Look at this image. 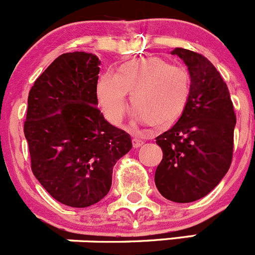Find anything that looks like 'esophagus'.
Here are the masks:
<instances>
[{
  "instance_id": "esophagus-1",
  "label": "esophagus",
  "mask_w": 255,
  "mask_h": 255,
  "mask_svg": "<svg viewBox=\"0 0 255 255\" xmlns=\"http://www.w3.org/2000/svg\"><path fill=\"white\" fill-rule=\"evenodd\" d=\"M142 144H144V141H142V140L136 139V137H135V139H132V146L134 147H140Z\"/></svg>"
}]
</instances>
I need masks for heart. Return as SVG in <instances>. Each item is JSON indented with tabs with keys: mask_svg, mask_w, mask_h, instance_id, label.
<instances>
[{
	"mask_svg": "<svg viewBox=\"0 0 255 255\" xmlns=\"http://www.w3.org/2000/svg\"><path fill=\"white\" fill-rule=\"evenodd\" d=\"M191 93V75L183 65L160 57L126 61L116 71L104 72L96 84V98L105 118L114 125L126 113V94L135 118L156 128L175 123L185 110Z\"/></svg>",
	"mask_w": 255,
	"mask_h": 255,
	"instance_id": "heart-1",
	"label": "heart"
}]
</instances>
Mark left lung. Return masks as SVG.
Here are the masks:
<instances>
[{
	"instance_id": "left-lung-1",
	"label": "left lung",
	"mask_w": 255,
	"mask_h": 255,
	"mask_svg": "<svg viewBox=\"0 0 255 255\" xmlns=\"http://www.w3.org/2000/svg\"><path fill=\"white\" fill-rule=\"evenodd\" d=\"M191 75V93L178 123L156 137L162 160L155 185L164 198L191 203L209 194L229 170L237 116L227 84L205 56L186 48L171 51Z\"/></svg>"
}]
</instances>
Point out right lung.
Instances as JSON below:
<instances>
[{
	"label": "right lung",
	"mask_w": 255,
	"mask_h": 255,
	"mask_svg": "<svg viewBox=\"0 0 255 255\" xmlns=\"http://www.w3.org/2000/svg\"><path fill=\"white\" fill-rule=\"evenodd\" d=\"M99 65L93 53H62L28 93L23 132L31 170L67 207L86 208L105 198L114 165L132 146L130 135L110 125L96 106Z\"/></svg>",
	"instance_id": "right-lung-1"
}]
</instances>
